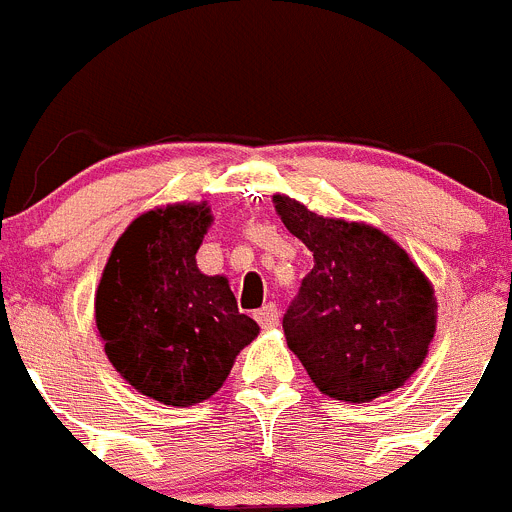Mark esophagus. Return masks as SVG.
I'll return each instance as SVG.
<instances>
[{"mask_svg": "<svg viewBox=\"0 0 512 512\" xmlns=\"http://www.w3.org/2000/svg\"><path fill=\"white\" fill-rule=\"evenodd\" d=\"M253 318H256V323L261 325V328H274V325L279 323V310L274 302H266L264 307H259V310L253 312Z\"/></svg>", "mask_w": 512, "mask_h": 512, "instance_id": "esophagus-1", "label": "esophagus"}]
</instances>
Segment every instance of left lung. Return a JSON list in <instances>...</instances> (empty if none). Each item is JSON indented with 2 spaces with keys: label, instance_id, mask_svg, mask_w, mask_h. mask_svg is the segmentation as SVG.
I'll return each instance as SVG.
<instances>
[{
  "label": "left lung",
  "instance_id": "obj_1",
  "mask_svg": "<svg viewBox=\"0 0 512 512\" xmlns=\"http://www.w3.org/2000/svg\"><path fill=\"white\" fill-rule=\"evenodd\" d=\"M315 266L284 312L287 346L323 395L369 402L408 382L436 330L431 282L382 230L320 217L277 194Z\"/></svg>",
  "mask_w": 512,
  "mask_h": 512
}]
</instances>
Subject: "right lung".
<instances>
[{"label": "right lung", "instance_id": "obj_1", "mask_svg": "<svg viewBox=\"0 0 512 512\" xmlns=\"http://www.w3.org/2000/svg\"><path fill=\"white\" fill-rule=\"evenodd\" d=\"M210 207L169 205L135 217L97 287L104 354L135 390L164 405L207 400L259 336L225 277L197 269Z\"/></svg>", "mask_w": 512, "mask_h": 512}]
</instances>
